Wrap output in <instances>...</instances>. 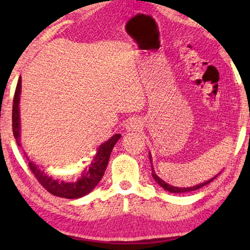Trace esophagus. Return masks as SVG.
<instances>
[{
    "mask_svg": "<svg viewBox=\"0 0 250 250\" xmlns=\"http://www.w3.org/2000/svg\"><path fill=\"white\" fill-rule=\"evenodd\" d=\"M141 121L139 119H131L128 124L125 125V130L128 131H138L141 129Z\"/></svg>",
    "mask_w": 250,
    "mask_h": 250,
    "instance_id": "34e87169",
    "label": "esophagus"
}]
</instances>
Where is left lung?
<instances>
[{
	"label": "left lung",
	"instance_id": "obj_1",
	"mask_svg": "<svg viewBox=\"0 0 250 250\" xmlns=\"http://www.w3.org/2000/svg\"><path fill=\"white\" fill-rule=\"evenodd\" d=\"M149 158H150V162H151V167H152V176H153V179L155 180V182L156 183H158L161 188H163L164 189H166V191H167V192H170V193H176V194H180V193H186V192H192V191H195V189H198V188H203V186H205V185H207L208 183H210L211 181H213L214 179H216V177L218 176V174L217 175H215L214 177H211L210 180H208V181H205L204 183H201V184H197V185H195V186H191V188H177V186H173V185H170V184H167V183H166V182H164L162 179H160V177L155 174V171H154V168H153V166H152V158H151V153H149Z\"/></svg>",
	"mask_w": 250,
	"mask_h": 250
}]
</instances>
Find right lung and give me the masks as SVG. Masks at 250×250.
<instances>
[{
    "label": "right lung",
    "mask_w": 250,
    "mask_h": 250,
    "mask_svg": "<svg viewBox=\"0 0 250 250\" xmlns=\"http://www.w3.org/2000/svg\"><path fill=\"white\" fill-rule=\"evenodd\" d=\"M21 91H22V79L19 78L18 86L15 89V95L13 99V112H12V122H13V134L18 143L19 146H22L21 145V117H20V96ZM121 138V134L117 133L112 135L108 141L104 142L100 145L98 149H97L96 154L91 162L83 168V171L80 173V176L77 181L67 182V181H61L57 179H54L53 176H49L48 174L41 170L39 166H36L33 161H28V167L35 175L37 181L47 189V191L53 194L55 196L64 197V198H79L83 197L87 194H89L92 189H94L99 182L103 179L104 174L105 168H107L110 154L113 146L116 143L119 141Z\"/></svg>",
    "instance_id": "1"
}]
</instances>
